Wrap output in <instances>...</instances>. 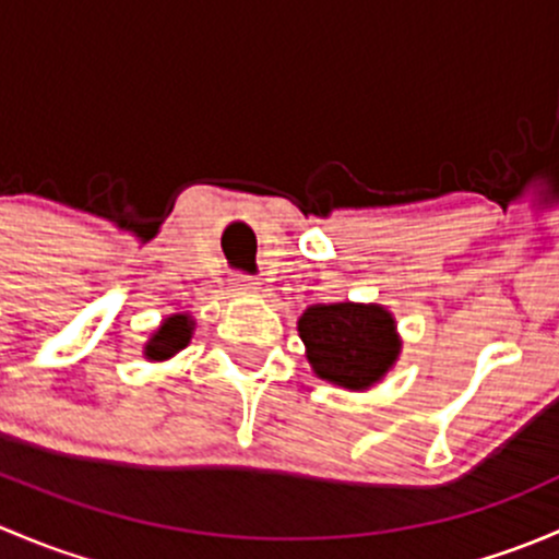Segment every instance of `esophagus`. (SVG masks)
<instances>
[{"label": "esophagus", "instance_id": "esophagus-1", "mask_svg": "<svg viewBox=\"0 0 559 559\" xmlns=\"http://www.w3.org/2000/svg\"><path fill=\"white\" fill-rule=\"evenodd\" d=\"M233 289L238 292V295H257V292L262 289V284H259L257 278H248V275H238V278L233 281Z\"/></svg>", "mask_w": 559, "mask_h": 559}]
</instances>
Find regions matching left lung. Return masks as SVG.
<instances>
[{
	"label": "left lung",
	"instance_id": "8db88e82",
	"mask_svg": "<svg viewBox=\"0 0 559 559\" xmlns=\"http://www.w3.org/2000/svg\"><path fill=\"white\" fill-rule=\"evenodd\" d=\"M297 332L316 379L348 392L381 384L403 352L397 321L379 302H319L302 311Z\"/></svg>",
	"mask_w": 559,
	"mask_h": 559
}]
</instances>
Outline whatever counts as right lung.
Here are the masks:
<instances>
[{"mask_svg": "<svg viewBox=\"0 0 559 559\" xmlns=\"http://www.w3.org/2000/svg\"><path fill=\"white\" fill-rule=\"evenodd\" d=\"M191 335H194V319H191V313H170L167 319H162L154 335L145 341L143 357L151 359V362L173 359L175 354L189 346Z\"/></svg>", "mask_w": 559, "mask_h": 559, "instance_id": "add662e5", "label": "right lung"}]
</instances>
